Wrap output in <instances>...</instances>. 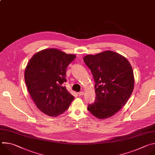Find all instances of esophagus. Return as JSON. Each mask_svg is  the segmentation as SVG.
<instances>
[{
    "label": "esophagus",
    "instance_id": "obj_1",
    "mask_svg": "<svg viewBox=\"0 0 155 155\" xmlns=\"http://www.w3.org/2000/svg\"><path fill=\"white\" fill-rule=\"evenodd\" d=\"M84 94V92L83 91H80L78 93V95L79 96H83Z\"/></svg>",
    "mask_w": 155,
    "mask_h": 155
}]
</instances>
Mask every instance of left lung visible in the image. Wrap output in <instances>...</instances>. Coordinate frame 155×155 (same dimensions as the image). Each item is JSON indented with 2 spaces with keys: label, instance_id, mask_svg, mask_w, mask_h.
Instances as JSON below:
<instances>
[{
  "label": "left lung",
  "instance_id": "left-lung-1",
  "mask_svg": "<svg viewBox=\"0 0 155 155\" xmlns=\"http://www.w3.org/2000/svg\"><path fill=\"white\" fill-rule=\"evenodd\" d=\"M95 81V101L87 110L96 117L113 116L124 106L134 89V74L130 63L121 54L106 51L83 58Z\"/></svg>",
  "mask_w": 155,
  "mask_h": 155
}]
</instances>
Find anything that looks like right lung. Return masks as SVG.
<instances>
[{
  "label": "right lung",
  "mask_w": 155,
  "mask_h": 155,
  "mask_svg": "<svg viewBox=\"0 0 155 155\" xmlns=\"http://www.w3.org/2000/svg\"><path fill=\"white\" fill-rule=\"evenodd\" d=\"M75 58L50 48L37 53L28 62L25 72L28 90L37 108L46 115L63 114L74 100L64 84L66 69Z\"/></svg>",
  "instance_id": "1"
}]
</instances>
